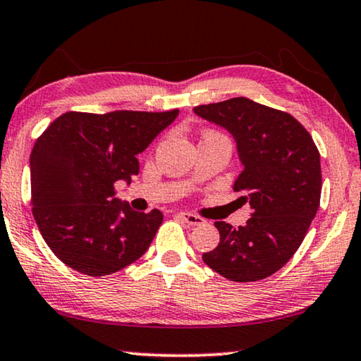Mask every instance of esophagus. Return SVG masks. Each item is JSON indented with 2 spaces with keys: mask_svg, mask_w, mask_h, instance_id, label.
Wrapping results in <instances>:
<instances>
[{
  "mask_svg": "<svg viewBox=\"0 0 361 361\" xmlns=\"http://www.w3.org/2000/svg\"><path fill=\"white\" fill-rule=\"evenodd\" d=\"M180 218L183 219V221L191 224V226H202L205 223L204 218H200L197 215H194V213H186V212H181L178 213Z\"/></svg>",
  "mask_w": 361,
  "mask_h": 361,
  "instance_id": "1",
  "label": "esophagus"
}]
</instances>
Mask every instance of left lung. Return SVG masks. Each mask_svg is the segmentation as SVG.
<instances>
[{"label":"left lung","mask_w":361,"mask_h":361,"mask_svg":"<svg viewBox=\"0 0 361 361\" xmlns=\"http://www.w3.org/2000/svg\"><path fill=\"white\" fill-rule=\"evenodd\" d=\"M194 113L232 133L243 164L234 191L253 210L237 229L216 221L219 243L202 259L232 282L272 276L296 253L319 210L320 152L291 114L245 97L195 106Z\"/></svg>","instance_id":"left-lung-1"}]
</instances>
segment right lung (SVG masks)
Segmentation results:
<instances>
[{
	"instance_id": "add662e5",
	"label": "right lung",
	"mask_w": 361,
	"mask_h": 361,
	"mask_svg": "<svg viewBox=\"0 0 361 361\" xmlns=\"http://www.w3.org/2000/svg\"><path fill=\"white\" fill-rule=\"evenodd\" d=\"M178 109L162 113L68 111L41 133L30 156L32 212L57 258L90 277L132 264L151 245L164 215L116 199V181L138 175L137 154Z\"/></svg>"
}]
</instances>
